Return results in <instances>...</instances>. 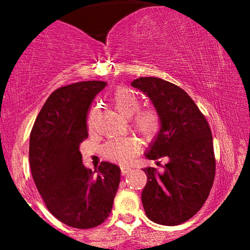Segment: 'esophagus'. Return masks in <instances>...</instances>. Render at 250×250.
<instances>
[{
  "instance_id": "obj_1",
  "label": "esophagus",
  "mask_w": 250,
  "mask_h": 250,
  "mask_svg": "<svg viewBox=\"0 0 250 250\" xmlns=\"http://www.w3.org/2000/svg\"><path fill=\"white\" fill-rule=\"evenodd\" d=\"M131 171V168H129V167H125V166H122L121 167V173H122V175H127V174H129Z\"/></svg>"
}]
</instances>
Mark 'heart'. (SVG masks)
I'll return each mask as SVG.
<instances>
[{
    "label": "heart",
    "mask_w": 250,
    "mask_h": 250,
    "mask_svg": "<svg viewBox=\"0 0 250 250\" xmlns=\"http://www.w3.org/2000/svg\"><path fill=\"white\" fill-rule=\"evenodd\" d=\"M116 110L125 117H131V128L146 141H153L161 130V116L153 108L140 109V100L127 88H119L113 95ZM90 125V122H89ZM140 145L133 137H119L103 146V155L111 161L127 163L139 151Z\"/></svg>",
    "instance_id": "1"
}]
</instances>
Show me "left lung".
<instances>
[{"label":"left lung","mask_w":250,"mask_h":250,"mask_svg":"<svg viewBox=\"0 0 250 250\" xmlns=\"http://www.w3.org/2000/svg\"><path fill=\"white\" fill-rule=\"evenodd\" d=\"M131 85L150 99L161 116V130L146 157L168 159L163 171L143 169V208L153 222L181 225L202 208L213 187L216 162L210 127L191 97L174 83L140 77Z\"/></svg>","instance_id":"left-lung-1"}]
</instances>
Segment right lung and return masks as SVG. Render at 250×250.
Instances as JSON below:
<instances>
[{"instance_id": "right-lung-1", "label": "right lung", "mask_w": 250, "mask_h": 250, "mask_svg": "<svg viewBox=\"0 0 250 250\" xmlns=\"http://www.w3.org/2000/svg\"><path fill=\"white\" fill-rule=\"evenodd\" d=\"M107 82L83 81L56 89L30 133L31 175L48 210L64 225L79 229L107 220L120 185L121 169L101 162L97 170L82 163L80 145L88 137L91 102Z\"/></svg>"}]
</instances>
